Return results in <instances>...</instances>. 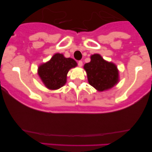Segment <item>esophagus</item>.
Masks as SVG:
<instances>
[{"label":"esophagus","instance_id":"obj_1","mask_svg":"<svg viewBox=\"0 0 152 152\" xmlns=\"http://www.w3.org/2000/svg\"><path fill=\"white\" fill-rule=\"evenodd\" d=\"M78 66H80V67H82L83 66V62L82 61H78Z\"/></svg>","mask_w":152,"mask_h":152}]
</instances>
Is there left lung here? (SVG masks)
I'll use <instances>...</instances> for the list:
<instances>
[{"label": "left lung", "mask_w": 152, "mask_h": 152, "mask_svg": "<svg viewBox=\"0 0 152 152\" xmlns=\"http://www.w3.org/2000/svg\"><path fill=\"white\" fill-rule=\"evenodd\" d=\"M89 84L98 91L111 88L119 81V72L113 63L105 61L99 54L91 56V61L84 66Z\"/></svg>", "instance_id": "obj_1"}]
</instances>
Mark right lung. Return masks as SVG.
<instances>
[{
  "label": "right lung",
  "instance_id": "right-lung-1",
  "mask_svg": "<svg viewBox=\"0 0 152 152\" xmlns=\"http://www.w3.org/2000/svg\"><path fill=\"white\" fill-rule=\"evenodd\" d=\"M77 65L72 58H66L62 54L57 53L49 61L39 66L38 74L48 88L57 90L66 84L68 71Z\"/></svg>",
  "mask_w": 152,
  "mask_h": 152
}]
</instances>
